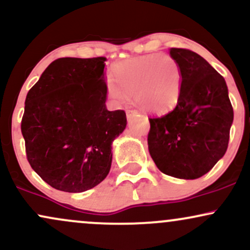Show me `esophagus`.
I'll return each instance as SVG.
<instances>
[{"instance_id":"1","label":"esophagus","mask_w":250,"mask_h":250,"mask_svg":"<svg viewBox=\"0 0 250 250\" xmlns=\"http://www.w3.org/2000/svg\"><path fill=\"white\" fill-rule=\"evenodd\" d=\"M136 115H137V111H135V110H127V119L128 120H131L134 116H136Z\"/></svg>"}]
</instances>
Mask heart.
Here are the masks:
<instances>
[{"mask_svg":"<svg viewBox=\"0 0 250 250\" xmlns=\"http://www.w3.org/2000/svg\"><path fill=\"white\" fill-rule=\"evenodd\" d=\"M116 81L108 80L109 96L122 102L129 95L142 109L151 113L171 110L179 102L182 90L180 63L167 54H149L117 63L114 67Z\"/></svg>","mask_w":250,"mask_h":250,"instance_id":"b5f03b06","label":"heart"}]
</instances>
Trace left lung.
I'll list each match as a JSON object with an SVG mask.
<instances>
[{"instance_id": "left-lung-1", "label": "left lung", "mask_w": 250, "mask_h": 250, "mask_svg": "<svg viewBox=\"0 0 250 250\" xmlns=\"http://www.w3.org/2000/svg\"><path fill=\"white\" fill-rule=\"evenodd\" d=\"M169 55L181 65L182 90L173 111L149 119V154L162 173L195 180L226 154L234 111L225 79L202 56L181 48Z\"/></svg>"}]
</instances>
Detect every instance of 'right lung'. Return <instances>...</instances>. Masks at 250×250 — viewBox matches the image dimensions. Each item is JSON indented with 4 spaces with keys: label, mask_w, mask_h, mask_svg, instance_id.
Returning <instances> with one entry per match:
<instances>
[{
    "label": "right lung",
    "mask_w": 250,
    "mask_h": 250,
    "mask_svg": "<svg viewBox=\"0 0 250 250\" xmlns=\"http://www.w3.org/2000/svg\"><path fill=\"white\" fill-rule=\"evenodd\" d=\"M105 61L55 60L25 97L27 159L57 190L82 193L101 183L110 170L114 140L127 127L125 111L105 105Z\"/></svg>",
    "instance_id": "obj_1"
}]
</instances>
